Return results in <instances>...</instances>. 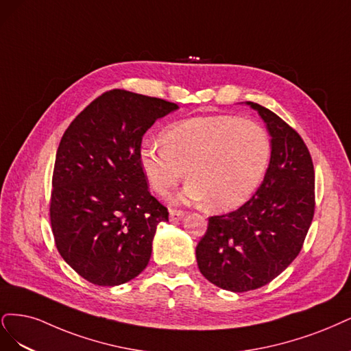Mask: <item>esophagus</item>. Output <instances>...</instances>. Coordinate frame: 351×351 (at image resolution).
Listing matches in <instances>:
<instances>
[{"label":"esophagus","mask_w":351,"mask_h":351,"mask_svg":"<svg viewBox=\"0 0 351 351\" xmlns=\"http://www.w3.org/2000/svg\"><path fill=\"white\" fill-rule=\"evenodd\" d=\"M184 211L182 210H171L169 211V217H171V221H178V220H180L184 217Z\"/></svg>","instance_id":"obj_1"}]
</instances>
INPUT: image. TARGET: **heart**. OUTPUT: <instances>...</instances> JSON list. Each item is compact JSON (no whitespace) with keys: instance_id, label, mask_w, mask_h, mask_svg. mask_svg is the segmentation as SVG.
Instances as JSON below:
<instances>
[{"instance_id":"1","label":"heart","mask_w":351,"mask_h":351,"mask_svg":"<svg viewBox=\"0 0 351 351\" xmlns=\"http://www.w3.org/2000/svg\"><path fill=\"white\" fill-rule=\"evenodd\" d=\"M163 145L144 144L140 152L152 189L167 195L186 171L189 182L180 198L207 201L213 210L245 204L263 184L273 152L263 125L233 115L178 122L163 134Z\"/></svg>"}]
</instances>
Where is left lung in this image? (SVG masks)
Listing matches in <instances>:
<instances>
[{
  "mask_svg": "<svg viewBox=\"0 0 351 351\" xmlns=\"http://www.w3.org/2000/svg\"><path fill=\"white\" fill-rule=\"evenodd\" d=\"M246 104L271 135L268 171L242 207L208 219L195 250L201 274L234 293L259 289L280 276L299 255L315 213V171L306 144L274 112Z\"/></svg>",
  "mask_w": 351,
  "mask_h": 351,
  "instance_id": "1",
  "label": "left lung"
}]
</instances>
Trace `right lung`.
Returning <instances> with one entry per match:
<instances>
[{"mask_svg": "<svg viewBox=\"0 0 351 351\" xmlns=\"http://www.w3.org/2000/svg\"><path fill=\"white\" fill-rule=\"evenodd\" d=\"M178 108L109 90L62 135L52 175V233L64 261L93 285H123L150 261L156 228L169 220V211L147 186L141 141L157 119Z\"/></svg>", "mask_w": 351, "mask_h": 351, "instance_id": "add662e5", "label": "right lung"}]
</instances>
